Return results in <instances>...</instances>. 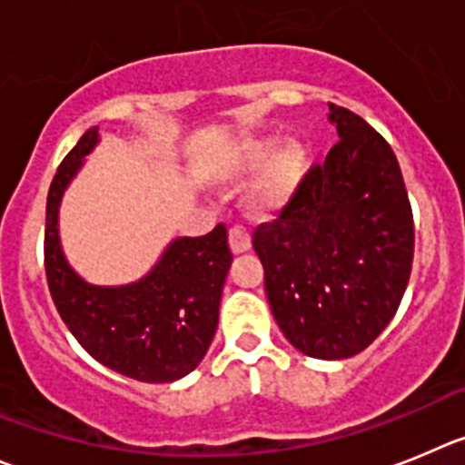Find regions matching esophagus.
Returning a JSON list of instances; mask_svg holds the SVG:
<instances>
[{"label":"esophagus","instance_id":"esophagus-1","mask_svg":"<svg viewBox=\"0 0 465 465\" xmlns=\"http://www.w3.org/2000/svg\"><path fill=\"white\" fill-rule=\"evenodd\" d=\"M229 248L236 254L248 252V250L252 248V238H250L248 229L241 227V224H233V227L229 229Z\"/></svg>","mask_w":465,"mask_h":465}]
</instances>
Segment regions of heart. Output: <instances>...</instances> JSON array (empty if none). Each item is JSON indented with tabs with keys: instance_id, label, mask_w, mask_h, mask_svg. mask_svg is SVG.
Instances as JSON below:
<instances>
[{
	"instance_id": "heart-1",
	"label": "heart",
	"mask_w": 465,
	"mask_h": 465,
	"mask_svg": "<svg viewBox=\"0 0 465 465\" xmlns=\"http://www.w3.org/2000/svg\"><path fill=\"white\" fill-rule=\"evenodd\" d=\"M263 162L266 166L254 185L252 203L259 211H275L290 202L308 175L311 153L299 139H287L278 145V136L262 134L238 145L229 171L233 175L252 173Z\"/></svg>"
}]
</instances>
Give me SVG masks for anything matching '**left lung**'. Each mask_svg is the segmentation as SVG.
Here are the masks:
<instances>
[{"mask_svg":"<svg viewBox=\"0 0 465 465\" xmlns=\"http://www.w3.org/2000/svg\"><path fill=\"white\" fill-rule=\"evenodd\" d=\"M338 143L278 220L254 229L271 312L315 359L366 350L399 311L415 224L394 150L357 113L329 104Z\"/></svg>","mask_w":465,"mask_h":465,"instance_id":"left-lung-1","label":"left lung"}]
</instances>
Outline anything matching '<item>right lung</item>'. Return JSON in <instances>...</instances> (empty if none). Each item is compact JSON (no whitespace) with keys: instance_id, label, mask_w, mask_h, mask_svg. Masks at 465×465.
Segmentation results:
<instances>
[{"instance_id":"1","label":"right lung","mask_w":465,"mask_h":465,"mask_svg":"<svg viewBox=\"0 0 465 465\" xmlns=\"http://www.w3.org/2000/svg\"><path fill=\"white\" fill-rule=\"evenodd\" d=\"M99 143V127L87 129L50 183L45 203V278L66 329L92 357L141 382H173L206 357L220 317V299L232 266L227 229L183 236L166 245L148 275L120 287L83 280L62 252L60 203Z\"/></svg>"}]
</instances>
